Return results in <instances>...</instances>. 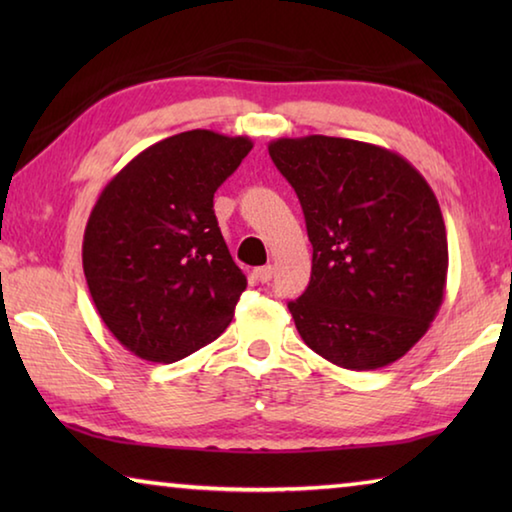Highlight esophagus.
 Segmentation results:
<instances>
[{
  "label": "esophagus",
  "mask_w": 512,
  "mask_h": 512,
  "mask_svg": "<svg viewBox=\"0 0 512 512\" xmlns=\"http://www.w3.org/2000/svg\"><path fill=\"white\" fill-rule=\"evenodd\" d=\"M255 280L257 282H262V284H266L268 280H271L273 277V266L271 264H266V266H259V268H255Z\"/></svg>",
  "instance_id": "obj_1"
}]
</instances>
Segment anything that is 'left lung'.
<instances>
[{
	"instance_id": "1",
	"label": "left lung",
	"mask_w": 512,
	"mask_h": 512,
	"mask_svg": "<svg viewBox=\"0 0 512 512\" xmlns=\"http://www.w3.org/2000/svg\"><path fill=\"white\" fill-rule=\"evenodd\" d=\"M268 153L314 248L309 287L289 302L302 341L348 370L404 357L447 284L445 221L427 180L402 155L345 137H280Z\"/></svg>"
}]
</instances>
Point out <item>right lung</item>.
<instances>
[{
    "label": "right lung",
    "instance_id": "obj_1",
    "mask_svg": "<svg viewBox=\"0 0 512 512\" xmlns=\"http://www.w3.org/2000/svg\"><path fill=\"white\" fill-rule=\"evenodd\" d=\"M253 149L248 137L187 131L144 149L103 187L83 237L90 296L135 357L173 363L235 316L246 275L214 216V192Z\"/></svg>",
    "mask_w": 512,
    "mask_h": 512
}]
</instances>
